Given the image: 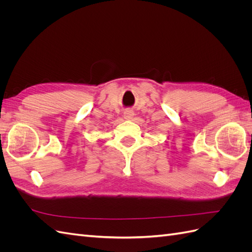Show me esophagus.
Returning a JSON list of instances; mask_svg holds the SVG:
<instances>
[{
  "mask_svg": "<svg viewBox=\"0 0 252 252\" xmlns=\"http://www.w3.org/2000/svg\"><path fill=\"white\" fill-rule=\"evenodd\" d=\"M133 116H134V113H133V111H131V110H126V111L124 112V118H125L126 120L132 119Z\"/></svg>",
  "mask_w": 252,
  "mask_h": 252,
  "instance_id": "34e87169",
  "label": "esophagus"
}]
</instances>
